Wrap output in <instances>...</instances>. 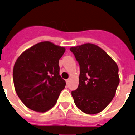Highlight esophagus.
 Returning <instances> with one entry per match:
<instances>
[{
  "label": "esophagus",
  "instance_id": "34e87169",
  "mask_svg": "<svg viewBox=\"0 0 135 135\" xmlns=\"http://www.w3.org/2000/svg\"><path fill=\"white\" fill-rule=\"evenodd\" d=\"M69 82H70V79H66V84H69Z\"/></svg>",
  "mask_w": 135,
  "mask_h": 135
}]
</instances>
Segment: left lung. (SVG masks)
I'll use <instances>...</instances> for the list:
<instances>
[{"label":"left lung","mask_w":135,"mask_h":135,"mask_svg":"<svg viewBox=\"0 0 135 135\" xmlns=\"http://www.w3.org/2000/svg\"><path fill=\"white\" fill-rule=\"evenodd\" d=\"M70 50L80 68L78 87L72 91L75 104L86 114L100 113L114 97L120 83L117 64L94 44L85 43Z\"/></svg>","instance_id":"8db88e82"}]
</instances>
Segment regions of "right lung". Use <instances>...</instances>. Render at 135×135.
Segmentation results:
<instances>
[{
	"instance_id": "right-lung-1",
	"label": "right lung",
	"mask_w": 135,
	"mask_h": 135,
	"mask_svg": "<svg viewBox=\"0 0 135 135\" xmlns=\"http://www.w3.org/2000/svg\"><path fill=\"white\" fill-rule=\"evenodd\" d=\"M65 48L50 41L33 45L22 52L13 70L15 91L28 108L45 113L56 103L66 82L59 75V60Z\"/></svg>"
}]
</instances>
